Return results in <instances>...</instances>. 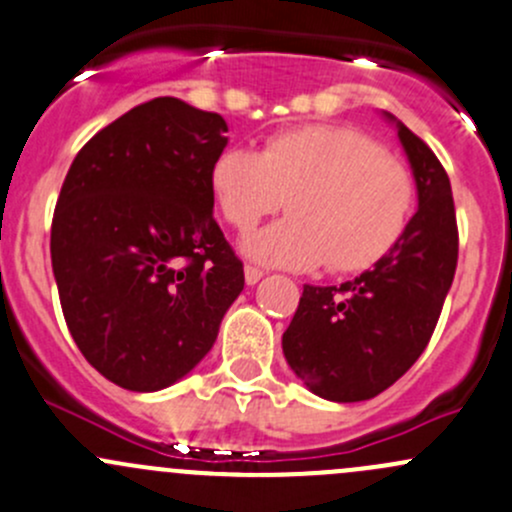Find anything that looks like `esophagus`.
I'll return each instance as SVG.
<instances>
[{"label": "esophagus", "mask_w": 512, "mask_h": 512, "mask_svg": "<svg viewBox=\"0 0 512 512\" xmlns=\"http://www.w3.org/2000/svg\"><path fill=\"white\" fill-rule=\"evenodd\" d=\"M262 275H265V272L260 270V267H252V265H245V282L247 285H257V282L262 280Z\"/></svg>", "instance_id": "34e87169"}]
</instances>
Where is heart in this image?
<instances>
[{
    "label": "heart",
    "instance_id": "b5f03b06",
    "mask_svg": "<svg viewBox=\"0 0 512 512\" xmlns=\"http://www.w3.org/2000/svg\"><path fill=\"white\" fill-rule=\"evenodd\" d=\"M223 218L247 230L290 198L292 215L242 237L250 260L282 270L359 272L394 250L414 210V178L401 160L349 126L277 133L262 153L230 146L210 165Z\"/></svg>",
    "mask_w": 512,
    "mask_h": 512
}]
</instances>
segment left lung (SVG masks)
Instances as JSON below:
<instances>
[{"mask_svg": "<svg viewBox=\"0 0 512 512\" xmlns=\"http://www.w3.org/2000/svg\"><path fill=\"white\" fill-rule=\"evenodd\" d=\"M416 183L418 210L394 250L339 287L304 285L282 334L289 369L312 394L337 404L374 399L426 349L458 262L451 180L431 148L396 116Z\"/></svg>", "mask_w": 512, "mask_h": 512, "instance_id": "left-lung-1", "label": "left lung"}]
</instances>
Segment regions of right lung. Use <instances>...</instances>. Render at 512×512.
<instances>
[{
	"mask_svg": "<svg viewBox=\"0 0 512 512\" xmlns=\"http://www.w3.org/2000/svg\"><path fill=\"white\" fill-rule=\"evenodd\" d=\"M227 123L173 96L123 113L71 163L51 223V267L76 347L128 391L200 364L245 287L213 218L210 165Z\"/></svg>",
	"mask_w": 512,
	"mask_h": 512,
	"instance_id": "obj_1",
	"label": "right lung"
}]
</instances>
